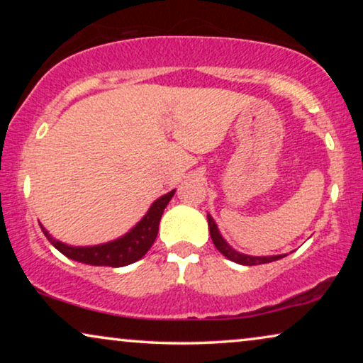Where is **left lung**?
Segmentation results:
<instances>
[{"label": "left lung", "mask_w": 363, "mask_h": 363, "mask_svg": "<svg viewBox=\"0 0 363 363\" xmlns=\"http://www.w3.org/2000/svg\"><path fill=\"white\" fill-rule=\"evenodd\" d=\"M208 226H210V235L213 240V245L216 246V250L221 252L223 256H226L228 259L233 262H238V264L242 266H256V264H266V262H272L281 259L286 255H279V256H250V255H242V252H238L236 250L228 245L225 241V238L221 236L220 230H218L215 220H213L211 215H208Z\"/></svg>", "instance_id": "1"}]
</instances>
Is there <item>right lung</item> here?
<instances>
[{
	"instance_id": "right-lung-1",
	"label": "right lung",
	"mask_w": 363,
	"mask_h": 363,
	"mask_svg": "<svg viewBox=\"0 0 363 363\" xmlns=\"http://www.w3.org/2000/svg\"><path fill=\"white\" fill-rule=\"evenodd\" d=\"M175 195V190L168 191L152 203L148 208L147 215L132 228L127 235H123L118 240H113L111 242H104V245L97 246H69L66 242H61L56 238L49 235V231L44 228L41 223V230L44 236L48 238L49 242L61 251L64 256L69 259L84 262V264L91 266H112V267H122L127 264H132L147 255L150 250L153 241L158 235V225H160V218L163 215L168 201Z\"/></svg>"
}]
</instances>
